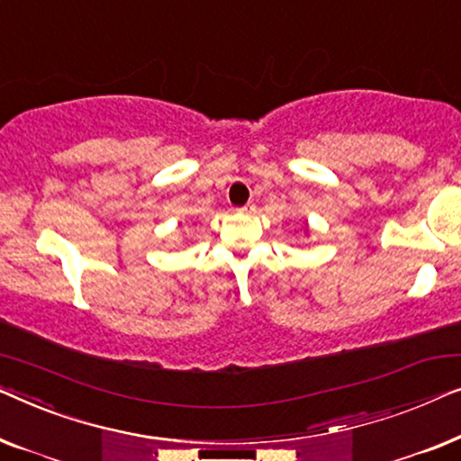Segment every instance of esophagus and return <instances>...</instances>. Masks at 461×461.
<instances>
[{
    "mask_svg": "<svg viewBox=\"0 0 461 461\" xmlns=\"http://www.w3.org/2000/svg\"><path fill=\"white\" fill-rule=\"evenodd\" d=\"M240 212H255V204H244L242 209H240Z\"/></svg>",
    "mask_w": 461,
    "mask_h": 461,
    "instance_id": "34e87169",
    "label": "esophagus"
}]
</instances>
